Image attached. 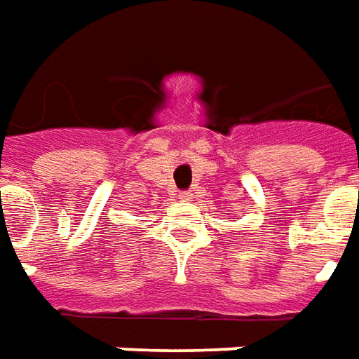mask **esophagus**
<instances>
[{
	"mask_svg": "<svg viewBox=\"0 0 359 359\" xmlns=\"http://www.w3.org/2000/svg\"><path fill=\"white\" fill-rule=\"evenodd\" d=\"M177 199H180V201H189V199H191V193H189V191H180V193H177Z\"/></svg>",
	"mask_w": 359,
	"mask_h": 359,
	"instance_id": "1",
	"label": "esophagus"
}]
</instances>
